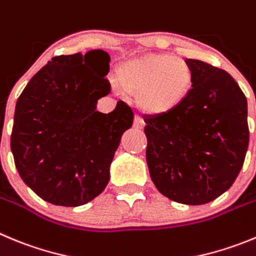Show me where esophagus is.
<instances>
[{
    "label": "esophagus",
    "instance_id": "1",
    "mask_svg": "<svg viewBox=\"0 0 256 256\" xmlns=\"http://www.w3.org/2000/svg\"><path fill=\"white\" fill-rule=\"evenodd\" d=\"M133 126H134V128H137V130H144V119L140 118V116H134V122H133Z\"/></svg>",
    "mask_w": 256,
    "mask_h": 256
}]
</instances>
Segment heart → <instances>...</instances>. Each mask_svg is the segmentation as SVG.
Segmentation results:
<instances>
[{
    "label": "heart",
    "mask_w": 256,
    "mask_h": 256,
    "mask_svg": "<svg viewBox=\"0 0 256 256\" xmlns=\"http://www.w3.org/2000/svg\"><path fill=\"white\" fill-rule=\"evenodd\" d=\"M116 78L122 90L134 94L137 108L150 116L176 112L194 88L190 64L171 54H144L126 60Z\"/></svg>",
    "instance_id": "obj_1"
}]
</instances>
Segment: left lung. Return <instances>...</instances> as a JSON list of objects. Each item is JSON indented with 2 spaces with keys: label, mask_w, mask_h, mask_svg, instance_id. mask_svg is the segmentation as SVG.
<instances>
[{
  "label": "left lung",
  "mask_w": 256,
  "mask_h": 256,
  "mask_svg": "<svg viewBox=\"0 0 256 256\" xmlns=\"http://www.w3.org/2000/svg\"><path fill=\"white\" fill-rule=\"evenodd\" d=\"M194 88L168 116H144L150 176L161 194L189 206L228 190L249 146L248 102L224 70L188 58Z\"/></svg>",
  "instance_id": "left-lung-1"
}]
</instances>
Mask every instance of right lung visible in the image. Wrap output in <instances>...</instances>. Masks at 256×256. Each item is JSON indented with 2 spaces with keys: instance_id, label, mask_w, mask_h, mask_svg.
Returning <instances> with one entry per match:
<instances>
[{
  "instance_id": "1",
  "label": "right lung",
  "mask_w": 256,
  "mask_h": 256,
  "mask_svg": "<svg viewBox=\"0 0 256 256\" xmlns=\"http://www.w3.org/2000/svg\"><path fill=\"white\" fill-rule=\"evenodd\" d=\"M110 56L102 49L52 58L35 74L15 108L11 151L21 179L43 200L86 204L102 194L133 112L119 102L96 112L110 92Z\"/></svg>"
}]
</instances>
